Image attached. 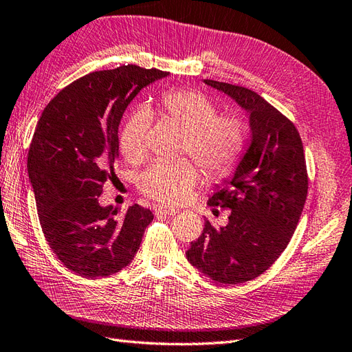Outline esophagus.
<instances>
[{
  "label": "esophagus",
  "mask_w": 352,
  "mask_h": 352,
  "mask_svg": "<svg viewBox=\"0 0 352 352\" xmlns=\"http://www.w3.org/2000/svg\"><path fill=\"white\" fill-rule=\"evenodd\" d=\"M156 212L162 214V215H175L178 212L177 208L174 206H168V205H159L156 206Z\"/></svg>",
  "instance_id": "1"
}]
</instances>
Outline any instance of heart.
I'll return each instance as SVG.
<instances>
[{"instance_id": "b5f03b06", "label": "heart", "mask_w": 352, "mask_h": 352, "mask_svg": "<svg viewBox=\"0 0 352 352\" xmlns=\"http://www.w3.org/2000/svg\"><path fill=\"white\" fill-rule=\"evenodd\" d=\"M160 111L184 129L183 148L210 174H226L236 164L245 146L244 123L235 116H215L217 108L208 96L188 89L168 90L160 96ZM150 119L146 108H140L123 124L120 150L131 162L146 156ZM201 182V170L190 160H157L141 174L140 187L157 201L179 204L190 199Z\"/></svg>"}]
</instances>
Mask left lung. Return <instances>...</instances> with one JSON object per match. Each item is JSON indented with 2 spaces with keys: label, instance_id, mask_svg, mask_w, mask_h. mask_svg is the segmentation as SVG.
Masks as SVG:
<instances>
[{
  "label": "left lung",
  "instance_id": "left-lung-1",
  "mask_svg": "<svg viewBox=\"0 0 352 352\" xmlns=\"http://www.w3.org/2000/svg\"><path fill=\"white\" fill-rule=\"evenodd\" d=\"M248 114L250 141L232 177L210 205L229 208V223L205 220L187 260L220 284L262 275L290 242L308 195L302 140L294 124L253 90L204 80Z\"/></svg>",
  "mask_w": 352,
  "mask_h": 352
}]
</instances>
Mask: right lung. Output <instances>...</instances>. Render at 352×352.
Segmentation results:
<instances>
[{
  "mask_svg": "<svg viewBox=\"0 0 352 352\" xmlns=\"http://www.w3.org/2000/svg\"><path fill=\"white\" fill-rule=\"evenodd\" d=\"M169 73L123 65L76 80L44 108L28 155L38 219L53 253L73 272L98 278L128 266L153 212L132 205L123 215L99 205L119 159V124L141 89Z\"/></svg>",
  "mask_w": 352,
  "mask_h": 352,
  "instance_id": "right-lung-1",
  "label": "right lung"
}]
</instances>
